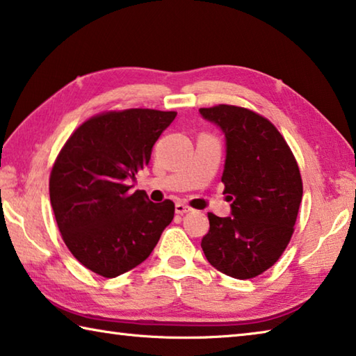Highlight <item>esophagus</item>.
I'll list each match as a JSON object with an SVG mask.
<instances>
[{
	"label": "esophagus",
	"mask_w": 356,
	"mask_h": 356,
	"mask_svg": "<svg viewBox=\"0 0 356 356\" xmlns=\"http://www.w3.org/2000/svg\"><path fill=\"white\" fill-rule=\"evenodd\" d=\"M188 212H191V207L186 206V204H184V202L176 204V213L177 215H184V213H188Z\"/></svg>",
	"instance_id": "obj_1"
}]
</instances>
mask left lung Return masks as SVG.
<instances>
[{"mask_svg": "<svg viewBox=\"0 0 356 356\" xmlns=\"http://www.w3.org/2000/svg\"><path fill=\"white\" fill-rule=\"evenodd\" d=\"M226 141L221 182L231 215L209 213L202 251L210 265L236 280H250L278 261L291 242L303 184L295 156L275 125L246 108H201Z\"/></svg>", "mask_w": 356, "mask_h": 356, "instance_id": "obj_1", "label": "left lung"}]
</instances>
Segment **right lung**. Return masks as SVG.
Segmentation results:
<instances>
[{
	"instance_id": "obj_1",
	"label": "right lung",
	"mask_w": 356,
	"mask_h": 356,
	"mask_svg": "<svg viewBox=\"0 0 356 356\" xmlns=\"http://www.w3.org/2000/svg\"><path fill=\"white\" fill-rule=\"evenodd\" d=\"M177 113L99 114L65 143L50 176V201L64 243L78 262L116 278L146 261L174 218V202L130 193L155 141Z\"/></svg>"
}]
</instances>
